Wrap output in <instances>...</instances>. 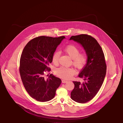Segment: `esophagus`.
I'll use <instances>...</instances> for the list:
<instances>
[{"mask_svg": "<svg viewBox=\"0 0 123 123\" xmlns=\"http://www.w3.org/2000/svg\"><path fill=\"white\" fill-rule=\"evenodd\" d=\"M67 81H68L67 80H62V83H66Z\"/></svg>", "mask_w": 123, "mask_h": 123, "instance_id": "1", "label": "esophagus"}]
</instances>
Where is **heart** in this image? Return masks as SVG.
I'll return each mask as SVG.
<instances>
[{"mask_svg": "<svg viewBox=\"0 0 123 123\" xmlns=\"http://www.w3.org/2000/svg\"><path fill=\"white\" fill-rule=\"evenodd\" d=\"M63 52L72 59V65L79 70L83 69L86 66L88 61V57L85 53H80V49L76 46L70 44L63 49ZM60 53L55 52L53 54L52 61L55 65L59 63ZM76 71L73 68H65L61 67L55 70L56 75L63 79L69 80L76 73Z\"/></svg>", "mask_w": 123, "mask_h": 123, "instance_id": "obj_1", "label": "heart"}]
</instances>
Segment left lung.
Segmentation results:
<instances>
[{"label":"left lung","instance_id":"left-lung-1","mask_svg":"<svg viewBox=\"0 0 123 123\" xmlns=\"http://www.w3.org/2000/svg\"><path fill=\"white\" fill-rule=\"evenodd\" d=\"M70 40L81 44L88 55L87 64L79 75L84 81H73L75 87L70 94L74 101L85 103L94 98L103 83L106 70L105 56L97 41L90 35L72 36Z\"/></svg>","mask_w":123,"mask_h":123}]
</instances>
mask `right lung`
<instances>
[{
    "instance_id": "obj_1",
    "label": "right lung",
    "mask_w": 123,
    "mask_h": 123,
    "mask_svg": "<svg viewBox=\"0 0 123 123\" xmlns=\"http://www.w3.org/2000/svg\"><path fill=\"white\" fill-rule=\"evenodd\" d=\"M65 38L64 36L35 37L27 43L22 53L19 72L22 82L29 95L38 101L52 99L61 85V80L53 74L47 79L44 76L51 70L49 65L52 62L53 54Z\"/></svg>"
}]
</instances>
